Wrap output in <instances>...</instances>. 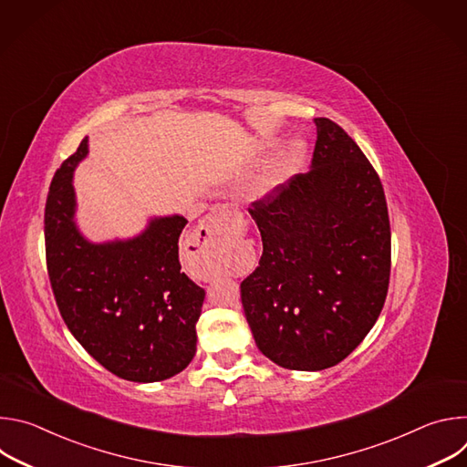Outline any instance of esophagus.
Here are the masks:
<instances>
[{
  "instance_id": "34e87169",
  "label": "esophagus",
  "mask_w": 467,
  "mask_h": 467,
  "mask_svg": "<svg viewBox=\"0 0 467 467\" xmlns=\"http://www.w3.org/2000/svg\"><path fill=\"white\" fill-rule=\"evenodd\" d=\"M238 214V211L233 205H222L218 207L211 216H207L193 233V242L197 244H209L214 242L220 234L225 233L227 222L231 216Z\"/></svg>"
}]
</instances>
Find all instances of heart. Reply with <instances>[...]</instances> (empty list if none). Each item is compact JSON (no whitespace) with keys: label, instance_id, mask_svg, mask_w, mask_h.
<instances>
[{"label":"heart","instance_id":"b5f03b06","mask_svg":"<svg viewBox=\"0 0 467 467\" xmlns=\"http://www.w3.org/2000/svg\"><path fill=\"white\" fill-rule=\"evenodd\" d=\"M275 146H277L275 140H265V142L258 144L256 148H253L251 153L256 155V157H260V155L270 153ZM301 155H303V144H301V142H294V144L290 146L286 157L283 159V162H281L277 168L270 170L268 173L262 175V177L258 179L256 188H254L256 193H258V195H268V193H272V192L279 186V182L283 181V175H285L290 168H294V166L299 162Z\"/></svg>","mask_w":467,"mask_h":467}]
</instances>
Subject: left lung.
<instances>
[{
  "label": "left lung",
  "mask_w": 467,
  "mask_h": 467,
  "mask_svg": "<svg viewBox=\"0 0 467 467\" xmlns=\"http://www.w3.org/2000/svg\"><path fill=\"white\" fill-rule=\"evenodd\" d=\"M312 166L249 209L260 236L242 306L281 368L337 366L366 338L388 294L391 234L380 179L348 132L314 118Z\"/></svg>",
  "instance_id": "1"
}]
</instances>
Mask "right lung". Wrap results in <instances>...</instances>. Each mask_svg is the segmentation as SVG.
<instances>
[{
    "instance_id": "obj_1",
    "label": "right lung",
    "mask_w": 467,
    "mask_h": 467,
    "mask_svg": "<svg viewBox=\"0 0 467 467\" xmlns=\"http://www.w3.org/2000/svg\"><path fill=\"white\" fill-rule=\"evenodd\" d=\"M88 139L57 170L44 213L53 296L74 338L105 369L132 382L181 373L195 355L205 290L181 272L179 214L159 216L132 238L90 242L76 222L74 171Z\"/></svg>"
}]
</instances>
